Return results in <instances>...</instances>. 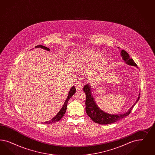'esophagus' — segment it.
Segmentation results:
<instances>
[{"label":"esophagus","mask_w":155,"mask_h":155,"mask_svg":"<svg viewBox=\"0 0 155 155\" xmlns=\"http://www.w3.org/2000/svg\"><path fill=\"white\" fill-rule=\"evenodd\" d=\"M75 88L77 90H80L82 89V86L80 84L79 82H77V83L75 84Z\"/></svg>","instance_id":"esophagus-1"}]
</instances>
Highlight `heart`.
<instances>
[{"label":"heart","mask_w":155,"mask_h":155,"mask_svg":"<svg viewBox=\"0 0 155 155\" xmlns=\"http://www.w3.org/2000/svg\"><path fill=\"white\" fill-rule=\"evenodd\" d=\"M108 58L106 56H102V53L92 50H84L80 52L76 57L75 65L78 67L89 68L94 65L91 69V73H95L102 70L107 65Z\"/></svg>","instance_id":"1"}]
</instances>
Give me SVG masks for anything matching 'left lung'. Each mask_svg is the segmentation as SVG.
Instances as JSON below:
<instances>
[{
    "instance_id": "left-lung-1",
    "label": "left lung",
    "mask_w": 155,
    "mask_h": 155,
    "mask_svg": "<svg viewBox=\"0 0 155 155\" xmlns=\"http://www.w3.org/2000/svg\"><path fill=\"white\" fill-rule=\"evenodd\" d=\"M121 56L123 59L129 65L137 66L134 61L130 57L129 54L126 51L122 50ZM84 91L86 94V112L87 115L89 117L93 122L101 124H111L114 122H117L123 118L128 116L134 106L135 105L140 98V95L139 94L138 98L137 99L135 103L132 106L130 109L124 114L119 115L109 114L104 113L102 110L99 108L94 101V98L92 96L91 92V88L89 84L85 85L84 87Z\"/></svg>"
}]
</instances>
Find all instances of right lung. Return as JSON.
<instances>
[{"instance_id": "right-lung-1", "label": "right lung", "mask_w": 155, "mask_h": 155, "mask_svg": "<svg viewBox=\"0 0 155 155\" xmlns=\"http://www.w3.org/2000/svg\"><path fill=\"white\" fill-rule=\"evenodd\" d=\"M35 48H42L43 49H45L46 51H50V49L47 48V47H45V46H43V45H37L36 46ZM75 92V87L74 86H73L71 87L69 92V94H68V96L67 97V98L66 99L65 102L63 105V107L61 108L60 111L58 112V113L56 115L53 117V119H52L51 120H50L49 121H48V122H45V123H47V124H51V123H56L57 122H58L60 119H61V118L64 117V114L66 112V107H67V104H68V102L69 100V99L71 98V97L74 94Z\"/></svg>"}]
</instances>
